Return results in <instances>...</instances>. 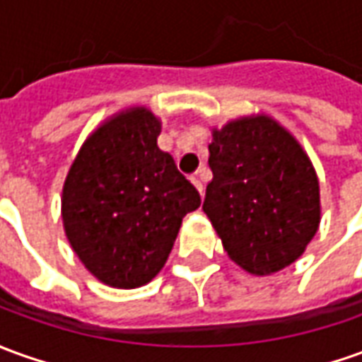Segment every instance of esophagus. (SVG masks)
<instances>
[{
	"instance_id": "34e87169",
	"label": "esophagus",
	"mask_w": 362,
	"mask_h": 362,
	"mask_svg": "<svg viewBox=\"0 0 362 362\" xmlns=\"http://www.w3.org/2000/svg\"><path fill=\"white\" fill-rule=\"evenodd\" d=\"M191 181H193V185L199 189V193L203 195V193H205V185H203V175H201V171L193 173V175H191Z\"/></svg>"
}]
</instances>
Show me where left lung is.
Returning <instances> with one entry per match:
<instances>
[{"label": "left lung", "mask_w": 362, "mask_h": 362, "mask_svg": "<svg viewBox=\"0 0 362 362\" xmlns=\"http://www.w3.org/2000/svg\"><path fill=\"white\" fill-rule=\"evenodd\" d=\"M213 181L203 211L226 254L250 274H274L300 258L321 221L319 181L308 153L268 116L213 129Z\"/></svg>", "instance_id": "1"}]
</instances>
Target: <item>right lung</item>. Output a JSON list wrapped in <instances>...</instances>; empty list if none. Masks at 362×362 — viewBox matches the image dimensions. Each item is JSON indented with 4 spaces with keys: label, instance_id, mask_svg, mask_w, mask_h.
<instances>
[{
    "label": "right lung",
    "instance_id": "add662e5",
    "mask_svg": "<svg viewBox=\"0 0 362 362\" xmlns=\"http://www.w3.org/2000/svg\"><path fill=\"white\" fill-rule=\"evenodd\" d=\"M161 122L129 108L82 144L62 187V224L86 270L112 288L156 278L201 197L157 148Z\"/></svg>",
    "mask_w": 362,
    "mask_h": 362
}]
</instances>
